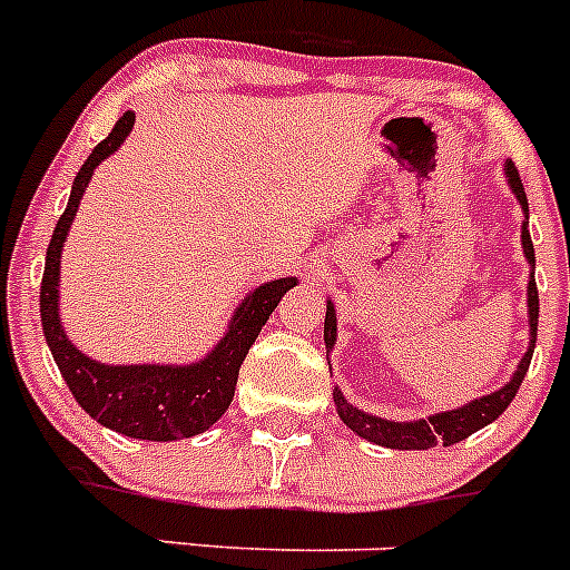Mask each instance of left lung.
Segmentation results:
<instances>
[{
  "instance_id": "left-lung-1",
  "label": "left lung",
  "mask_w": 570,
  "mask_h": 570,
  "mask_svg": "<svg viewBox=\"0 0 570 570\" xmlns=\"http://www.w3.org/2000/svg\"><path fill=\"white\" fill-rule=\"evenodd\" d=\"M505 176L513 196L520 199L522 210L528 214L525 188H522V179L520 174H517V168H513V163H505ZM522 250H525V259L531 262V268H533L537 256H533V242H531V234H528V223H522ZM537 322H540V294H537V282H533V274H531V279H528V328H531V334L528 336H531V342H528L525 356L520 360V365H517V371H513L508 385H502L500 391H493V394L480 396V400L465 402V405L454 407V411H442V414L428 416V420H414V422H391V420H382V416L365 414V411L354 407L345 396H342L340 387H334L336 414H340V420L345 422L356 436H362V440L374 442V445L400 448V451H428V448H434V445H454V442L468 440V436L476 434L480 428L491 425V422L497 420L508 405H511L517 391H520L533 356ZM334 342H336V311H334V302L328 299V311H325V347L331 351Z\"/></svg>"
}]
</instances>
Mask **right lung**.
Listing matches in <instances>:
<instances>
[{
  "label": "right lung",
  "instance_id": "1",
  "mask_svg": "<svg viewBox=\"0 0 570 570\" xmlns=\"http://www.w3.org/2000/svg\"><path fill=\"white\" fill-rule=\"evenodd\" d=\"M130 128H134V114L125 110L114 130L90 150L73 179L68 208L59 216L50 236L48 256H45L42 294H39L42 331L70 394L99 425L110 428L116 434L134 436V440H188L208 431L228 411L242 360L282 296L296 285V276L262 282L259 288L250 291L234 311V320L223 340L216 342L205 360L194 365H105L85 356L65 336L62 320H59V259H62L65 239H68L90 176L99 163H105L125 142Z\"/></svg>",
  "mask_w": 570,
  "mask_h": 570
}]
</instances>
